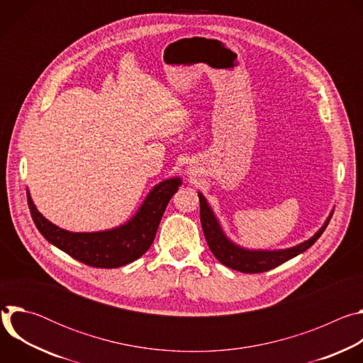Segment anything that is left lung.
Masks as SVG:
<instances>
[{
	"instance_id": "obj_1",
	"label": "left lung",
	"mask_w": 363,
	"mask_h": 363,
	"mask_svg": "<svg viewBox=\"0 0 363 363\" xmlns=\"http://www.w3.org/2000/svg\"><path fill=\"white\" fill-rule=\"evenodd\" d=\"M198 196H199L201 225H202V231H203L206 242H208L210 250L213 251V254L216 255V258L221 264H224L233 270H237L241 273H250V274L269 272L312 247L318 241V238L323 234V231L326 230V227L333 216V213H330V216L325 221L323 227L312 238L296 245V247H290L286 250H273V251H270V250H245V248L231 242L225 237V234H224L218 220L216 218L208 202H206V199L203 198V195L201 192H198Z\"/></svg>"
}]
</instances>
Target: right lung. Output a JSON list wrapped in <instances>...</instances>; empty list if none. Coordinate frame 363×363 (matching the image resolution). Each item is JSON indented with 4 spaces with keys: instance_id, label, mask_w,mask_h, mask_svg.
I'll list each match as a JSON object with an SVG mask.
<instances>
[{
    "instance_id": "add662e5",
    "label": "right lung",
    "mask_w": 363,
    "mask_h": 363,
    "mask_svg": "<svg viewBox=\"0 0 363 363\" xmlns=\"http://www.w3.org/2000/svg\"><path fill=\"white\" fill-rule=\"evenodd\" d=\"M182 184L171 178L155 186L136 216L126 224L99 233H70L45 220L27 192L28 208L41 235L77 262L96 269H116L143 255L157 235L161 218L172 195Z\"/></svg>"
}]
</instances>
